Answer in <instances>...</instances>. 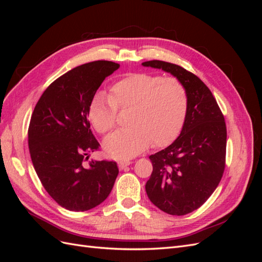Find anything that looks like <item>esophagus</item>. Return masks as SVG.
Returning a JSON list of instances; mask_svg holds the SVG:
<instances>
[{"label":"esophagus","instance_id":"obj_1","mask_svg":"<svg viewBox=\"0 0 262 262\" xmlns=\"http://www.w3.org/2000/svg\"><path fill=\"white\" fill-rule=\"evenodd\" d=\"M130 164H131V161H129V160H120L118 162V166L120 169H124L126 166H129Z\"/></svg>","mask_w":262,"mask_h":262}]
</instances>
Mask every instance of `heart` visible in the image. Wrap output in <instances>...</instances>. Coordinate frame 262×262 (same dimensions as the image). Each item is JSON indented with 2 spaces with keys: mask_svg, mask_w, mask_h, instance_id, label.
<instances>
[{
  "mask_svg": "<svg viewBox=\"0 0 262 262\" xmlns=\"http://www.w3.org/2000/svg\"><path fill=\"white\" fill-rule=\"evenodd\" d=\"M130 128L118 130L104 141L107 154L115 158H130L153 144L168 145L185 124L188 95L176 77L150 73H130L116 81L110 97L104 92L94 95L89 118L97 132L104 134L115 128L117 108H129Z\"/></svg>",
  "mask_w": 262,
  "mask_h": 262,
  "instance_id": "1",
  "label": "heart"
}]
</instances>
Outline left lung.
Segmentation results:
<instances>
[{
	"mask_svg": "<svg viewBox=\"0 0 262 262\" xmlns=\"http://www.w3.org/2000/svg\"><path fill=\"white\" fill-rule=\"evenodd\" d=\"M143 67L162 69L185 86L188 113L180 136L149 156L153 172L145 185L148 199L170 215H186L207 201L225 168L224 116L199 77L177 64L146 61Z\"/></svg>",
	"mask_w": 262,
	"mask_h": 262,
	"instance_id": "1",
	"label": "left lung"
}]
</instances>
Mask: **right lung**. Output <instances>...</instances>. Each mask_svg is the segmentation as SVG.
<instances>
[{
  "mask_svg": "<svg viewBox=\"0 0 262 262\" xmlns=\"http://www.w3.org/2000/svg\"><path fill=\"white\" fill-rule=\"evenodd\" d=\"M119 67L112 61H94L69 71L48 86L31 115V162L47 192L67 210L97 207L115 185L116 162H84L99 147L87 118L91 100Z\"/></svg>",
  "mask_w": 262,
  "mask_h": 262,
  "instance_id": "add662e5",
  "label": "right lung"
}]
</instances>
